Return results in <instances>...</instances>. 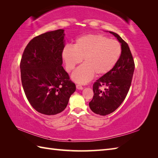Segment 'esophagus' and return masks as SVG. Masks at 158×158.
<instances>
[{
  "label": "esophagus",
  "instance_id": "obj_1",
  "mask_svg": "<svg viewBox=\"0 0 158 158\" xmlns=\"http://www.w3.org/2000/svg\"><path fill=\"white\" fill-rule=\"evenodd\" d=\"M76 88H77V89H83V87L81 86V85H79V84L76 85Z\"/></svg>",
  "mask_w": 158,
  "mask_h": 158
}]
</instances>
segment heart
<instances>
[{"instance_id": "1", "label": "heart", "mask_w": 158, "mask_h": 158, "mask_svg": "<svg viewBox=\"0 0 158 158\" xmlns=\"http://www.w3.org/2000/svg\"><path fill=\"white\" fill-rule=\"evenodd\" d=\"M122 53V46L116 40L109 39L102 35H87L77 38L72 46L63 49L62 58L66 70L71 72L82 62L73 73L76 83L85 84L93 77L103 75L115 66Z\"/></svg>"}]
</instances>
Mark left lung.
<instances>
[{"label": "left lung", "instance_id": "8db88e82", "mask_svg": "<svg viewBox=\"0 0 158 158\" xmlns=\"http://www.w3.org/2000/svg\"><path fill=\"white\" fill-rule=\"evenodd\" d=\"M109 32L122 44V53L113 69L96 80L93 85L94 96L89 106L94 113L100 115H106L114 112L125 100L135 68L127 43L116 33ZM102 86L106 87L105 90L100 89Z\"/></svg>", "mask_w": 158, "mask_h": 158}]
</instances>
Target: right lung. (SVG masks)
<instances>
[{"label": "right lung", "mask_w": 158, "mask_h": 158, "mask_svg": "<svg viewBox=\"0 0 158 158\" xmlns=\"http://www.w3.org/2000/svg\"><path fill=\"white\" fill-rule=\"evenodd\" d=\"M64 31L59 29L33 38L26 47L20 62L26 98L36 111L47 115L63 111L76 89L62 66Z\"/></svg>", "instance_id": "right-lung-1"}]
</instances>
